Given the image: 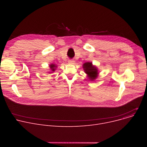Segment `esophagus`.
<instances>
[{
    "label": "esophagus",
    "mask_w": 147,
    "mask_h": 147,
    "mask_svg": "<svg viewBox=\"0 0 147 147\" xmlns=\"http://www.w3.org/2000/svg\"><path fill=\"white\" fill-rule=\"evenodd\" d=\"M75 63V61L73 59H69L68 60V63L70 64H74Z\"/></svg>",
    "instance_id": "obj_1"
}]
</instances>
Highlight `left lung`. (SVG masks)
Segmentation results:
<instances>
[{"mask_svg": "<svg viewBox=\"0 0 147 147\" xmlns=\"http://www.w3.org/2000/svg\"><path fill=\"white\" fill-rule=\"evenodd\" d=\"M83 68L84 72L88 75L90 80L93 81L97 78L98 75V68L95 66L92 65V63L90 62H87L83 64Z\"/></svg>", "mask_w": 147, "mask_h": 147, "instance_id": "1", "label": "left lung"}]
</instances>
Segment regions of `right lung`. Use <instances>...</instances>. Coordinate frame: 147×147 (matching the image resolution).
Returning a JSON list of instances; mask_svg holds the SVG:
<instances>
[{"instance_id": "1", "label": "right lung", "mask_w": 147, "mask_h": 147, "mask_svg": "<svg viewBox=\"0 0 147 147\" xmlns=\"http://www.w3.org/2000/svg\"><path fill=\"white\" fill-rule=\"evenodd\" d=\"M49 67H50V69H51V72H50V73H52V72H53L55 70V68H57V65L55 64H52L49 65Z\"/></svg>"}]
</instances>
